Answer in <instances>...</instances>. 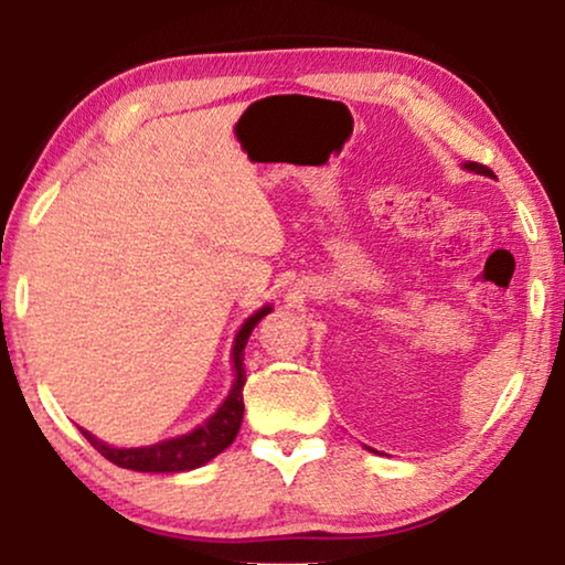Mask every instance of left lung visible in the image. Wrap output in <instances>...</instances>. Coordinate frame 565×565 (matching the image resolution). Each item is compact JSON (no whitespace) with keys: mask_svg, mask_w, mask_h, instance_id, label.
Wrapping results in <instances>:
<instances>
[{"mask_svg":"<svg viewBox=\"0 0 565 565\" xmlns=\"http://www.w3.org/2000/svg\"><path fill=\"white\" fill-rule=\"evenodd\" d=\"M468 169V172H476V174H486V177H493V172L489 167H483V164H476V161H468V164H462Z\"/></svg>","mask_w":565,"mask_h":565,"instance_id":"obj_1","label":"left lung"}]
</instances>
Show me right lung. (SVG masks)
<instances>
[{
    "instance_id": "add662e5",
    "label": "right lung",
    "mask_w": 565,
    "mask_h": 565,
    "mask_svg": "<svg viewBox=\"0 0 565 565\" xmlns=\"http://www.w3.org/2000/svg\"><path fill=\"white\" fill-rule=\"evenodd\" d=\"M269 311H273L269 306L259 308V311L249 316V319L244 321V327L238 329L234 352H231V358H234V367H236L234 388H231L226 401L218 406V412H215L205 424H200L198 429H192L190 435L164 439V443H157L149 447H128V450L126 447H110L99 443V439L92 437L87 429H82V435L89 439V445L95 447L103 458L115 462L118 468L138 470V473H182V470L205 466L207 460H213L215 455L223 452L231 443H234L238 435V427H242V419H244L242 391L246 383L244 347L262 316H267Z\"/></svg>"
}]
</instances>
